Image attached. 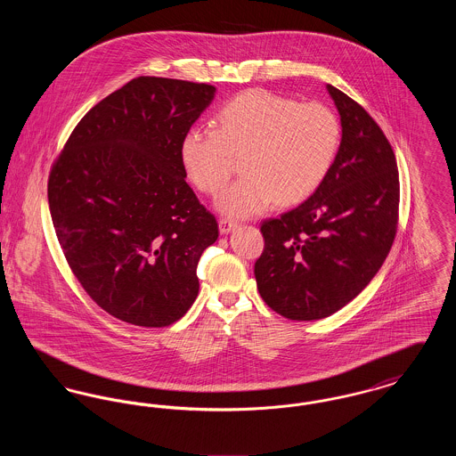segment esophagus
<instances>
[{
  "label": "esophagus",
  "mask_w": 456,
  "mask_h": 456,
  "mask_svg": "<svg viewBox=\"0 0 456 456\" xmlns=\"http://www.w3.org/2000/svg\"><path fill=\"white\" fill-rule=\"evenodd\" d=\"M236 227H238V224H236L234 220H231V218H220V220H218V229H220L222 234H229V232L234 231Z\"/></svg>",
  "instance_id": "esophagus-1"
}]
</instances>
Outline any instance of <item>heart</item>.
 Listing matches in <instances>:
<instances>
[{"mask_svg":"<svg viewBox=\"0 0 456 456\" xmlns=\"http://www.w3.org/2000/svg\"><path fill=\"white\" fill-rule=\"evenodd\" d=\"M217 121L218 130L198 125L184 133L181 160L200 191L217 195L234 173V155H242L244 175L217 198L229 217H253L275 200L290 205L313 195L342 143L340 119L328 106L263 88L236 95Z\"/></svg>","mask_w":456,"mask_h":456,"instance_id":"obj_1","label":"heart"}]
</instances>
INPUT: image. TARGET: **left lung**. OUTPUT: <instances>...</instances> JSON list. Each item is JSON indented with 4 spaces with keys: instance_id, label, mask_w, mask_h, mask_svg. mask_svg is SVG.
<instances>
[{
    "instance_id": "1",
    "label": "left lung",
    "mask_w": 456,
    "mask_h": 456,
    "mask_svg": "<svg viewBox=\"0 0 456 456\" xmlns=\"http://www.w3.org/2000/svg\"><path fill=\"white\" fill-rule=\"evenodd\" d=\"M342 123L337 160L294 210L261 224L263 301L283 318L322 320L357 297L390 253L400 181L390 142L368 110L326 86Z\"/></svg>"
}]
</instances>
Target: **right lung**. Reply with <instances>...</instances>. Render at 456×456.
Instances as JSON below:
<instances>
[{"mask_svg": "<svg viewBox=\"0 0 456 456\" xmlns=\"http://www.w3.org/2000/svg\"><path fill=\"white\" fill-rule=\"evenodd\" d=\"M216 87L138 77L88 110L47 181L66 261L94 303L131 325H173L195 303L218 238L186 183L181 140Z\"/></svg>", "mask_w": 456, "mask_h": 456, "instance_id": "right-lung-1", "label": "right lung"}]
</instances>
